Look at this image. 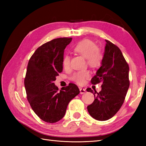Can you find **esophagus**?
<instances>
[{
	"mask_svg": "<svg viewBox=\"0 0 146 146\" xmlns=\"http://www.w3.org/2000/svg\"><path fill=\"white\" fill-rule=\"evenodd\" d=\"M80 94H84L86 93V90L85 88H80Z\"/></svg>",
	"mask_w": 146,
	"mask_h": 146,
	"instance_id": "1",
	"label": "esophagus"
}]
</instances>
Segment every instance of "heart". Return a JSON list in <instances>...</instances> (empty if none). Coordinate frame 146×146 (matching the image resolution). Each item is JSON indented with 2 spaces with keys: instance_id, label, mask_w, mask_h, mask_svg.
<instances>
[{
  "instance_id": "heart-1",
  "label": "heart",
  "mask_w": 146,
  "mask_h": 146,
  "mask_svg": "<svg viewBox=\"0 0 146 146\" xmlns=\"http://www.w3.org/2000/svg\"><path fill=\"white\" fill-rule=\"evenodd\" d=\"M73 51L86 59L88 66L93 69L100 67L104 60V55L94 42L89 39H83L74 46ZM70 64V56L65 54L62 59V64L64 68H68ZM90 77L88 70H82L74 73L70 79L77 84L82 85Z\"/></svg>"
}]
</instances>
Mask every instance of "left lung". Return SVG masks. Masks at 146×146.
<instances>
[{"label":"left lung","instance_id":"left-lung-1","mask_svg":"<svg viewBox=\"0 0 146 146\" xmlns=\"http://www.w3.org/2000/svg\"><path fill=\"white\" fill-rule=\"evenodd\" d=\"M104 60L92 84L102 83V90L98 93L90 88L86 91L94 94L95 100L87 110L94 119L104 121L111 119L122 107L130 85L129 64L118 46L105 40Z\"/></svg>","mask_w":146,"mask_h":146}]
</instances>
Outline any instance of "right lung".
Wrapping results in <instances>:
<instances>
[{"label":"right lung","mask_w":146,"mask_h":146,"mask_svg":"<svg viewBox=\"0 0 146 146\" xmlns=\"http://www.w3.org/2000/svg\"><path fill=\"white\" fill-rule=\"evenodd\" d=\"M71 38H60L44 43L29 59L24 79L27 98L35 113L48 123H55L64 115L69 102L80 94L74 83L61 90L53 83L63 71L62 59Z\"/></svg>","instance_id":"1"}]
</instances>
